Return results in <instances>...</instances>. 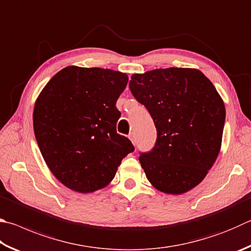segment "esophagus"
I'll return each instance as SVG.
<instances>
[{
    "instance_id": "34e87169",
    "label": "esophagus",
    "mask_w": 251,
    "mask_h": 251,
    "mask_svg": "<svg viewBox=\"0 0 251 251\" xmlns=\"http://www.w3.org/2000/svg\"><path fill=\"white\" fill-rule=\"evenodd\" d=\"M129 139H130L131 143H133V145L135 146V145H136V140H135V138H134V135H133V134L129 135Z\"/></svg>"
}]
</instances>
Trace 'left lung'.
Segmentation results:
<instances>
[{"instance_id":"8db88e82","label":"left lung","mask_w":251,"mask_h":251,"mask_svg":"<svg viewBox=\"0 0 251 251\" xmlns=\"http://www.w3.org/2000/svg\"><path fill=\"white\" fill-rule=\"evenodd\" d=\"M131 93L147 107L157 128L153 149L139 161L154 189L189 192L201 183L222 147L224 101L194 68H167L135 74Z\"/></svg>"}]
</instances>
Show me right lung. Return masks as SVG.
Returning a JSON list of instances; mask_svg holds the SVG:
<instances>
[{"instance_id": "add662e5", "label": "right lung", "mask_w": 251, "mask_h": 251, "mask_svg": "<svg viewBox=\"0 0 251 251\" xmlns=\"http://www.w3.org/2000/svg\"><path fill=\"white\" fill-rule=\"evenodd\" d=\"M128 75L102 68L69 66L57 72L35 102V137L49 170L68 189H104L123 158L134 151L116 133V101Z\"/></svg>"}]
</instances>
